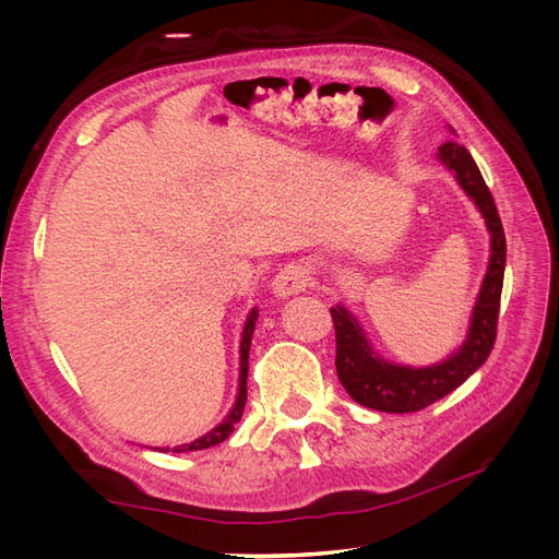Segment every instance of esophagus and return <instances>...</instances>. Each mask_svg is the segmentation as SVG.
<instances>
[{
	"instance_id": "obj_1",
	"label": "esophagus",
	"mask_w": 559,
	"mask_h": 559,
	"mask_svg": "<svg viewBox=\"0 0 559 559\" xmlns=\"http://www.w3.org/2000/svg\"><path fill=\"white\" fill-rule=\"evenodd\" d=\"M306 286H308V275L302 273L300 267L289 265V267H284L282 273L273 280V294H275V298L286 300V298L300 294Z\"/></svg>"
}]
</instances>
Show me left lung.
<instances>
[{
  "instance_id": "8db88e82",
  "label": "left lung",
  "mask_w": 559,
  "mask_h": 559,
  "mask_svg": "<svg viewBox=\"0 0 559 559\" xmlns=\"http://www.w3.org/2000/svg\"><path fill=\"white\" fill-rule=\"evenodd\" d=\"M456 138V132L448 126ZM448 173H452L460 189L476 205L485 218V228L489 233V261L480 292L476 296V306L471 310L468 331L462 345L452 349L450 357L431 366H408L396 364L370 343V337L359 321L343 302L331 308L335 324V368L337 380L345 386V392L364 408L380 413H415L427 408L460 386L468 376L487 361L497 337V319H499V300L503 286V267H506V235L501 218L495 205V198L489 193L487 183L478 170L476 160L468 151L456 142H445L436 154Z\"/></svg>"
}]
</instances>
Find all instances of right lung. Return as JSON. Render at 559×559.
Here are the masks:
<instances>
[{
    "label": "right lung",
    "mask_w": 559,
    "mask_h": 559,
    "mask_svg": "<svg viewBox=\"0 0 559 559\" xmlns=\"http://www.w3.org/2000/svg\"><path fill=\"white\" fill-rule=\"evenodd\" d=\"M257 321H259V310L251 308L247 319H245V326H242V335H240V376H238V394H235V401L230 405L228 415L218 421L214 429H210L205 436L195 438L191 443H183L177 445L173 452H195V450H207L212 445L224 443L226 438L233 433L235 425H238L242 413H245V403H247V373H249V347H251V335L253 329H257ZM160 452H167L170 448H154Z\"/></svg>",
    "instance_id": "obj_1"
}]
</instances>
